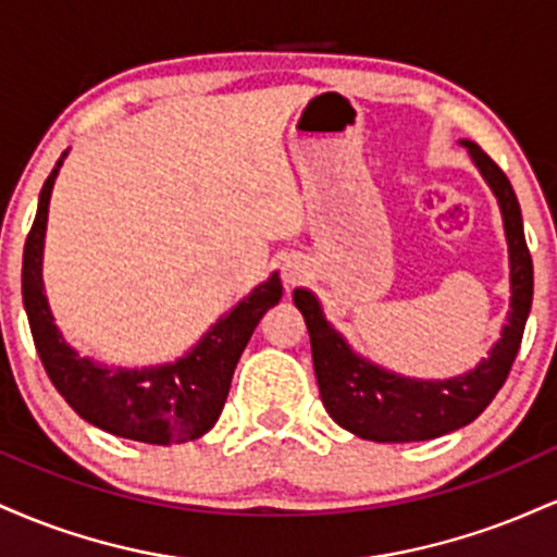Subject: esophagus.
<instances>
[{
  "label": "esophagus",
  "mask_w": 557,
  "mask_h": 557,
  "mask_svg": "<svg viewBox=\"0 0 557 557\" xmlns=\"http://www.w3.org/2000/svg\"><path fill=\"white\" fill-rule=\"evenodd\" d=\"M304 277H306V264H304V261H298V259L285 261V267H283V283H285L287 287H296L298 283H304Z\"/></svg>",
  "instance_id": "1"
}]
</instances>
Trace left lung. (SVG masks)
Listing matches in <instances>:
<instances>
[{"label":"left lung","mask_w":557,"mask_h":557,"mask_svg":"<svg viewBox=\"0 0 557 557\" xmlns=\"http://www.w3.org/2000/svg\"><path fill=\"white\" fill-rule=\"evenodd\" d=\"M469 154L500 201V212L510 251V311L503 337L474 372L445 382H419L395 376L359 359L335 330L324 322L322 309L309 290H293L298 311L311 337V359L319 393L327 413L343 430L374 443H419L471 424L490 406L508 380L519 356L523 327L534 296V267L523 238L519 198L505 172L469 144Z\"/></svg>","instance_id":"left-lung-1"}]
</instances>
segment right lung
Segmentation results:
<instances>
[{"mask_svg": "<svg viewBox=\"0 0 557 557\" xmlns=\"http://www.w3.org/2000/svg\"><path fill=\"white\" fill-rule=\"evenodd\" d=\"M62 159L65 154L44 183L36 220L23 248V304L38 359L67 406L99 430L149 445H177L201 437L220 419L235 363L251 341L259 319L283 298V283L272 274L225 319H220L185 359L168 367L127 372L81 359L62 341L41 283L49 196Z\"/></svg>", "mask_w": 557, "mask_h": 557, "instance_id": "obj_1", "label": "right lung"}]
</instances>
